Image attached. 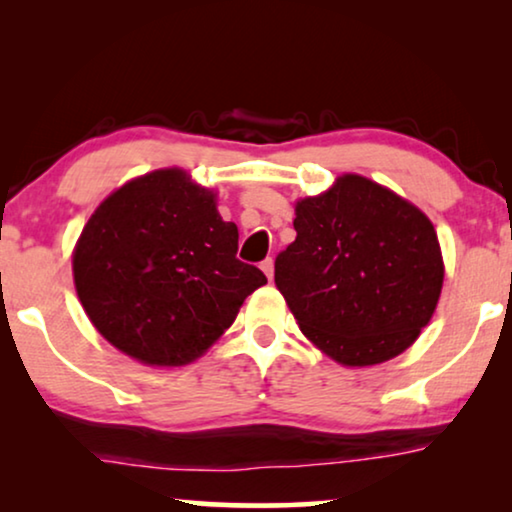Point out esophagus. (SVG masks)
<instances>
[{
  "mask_svg": "<svg viewBox=\"0 0 512 512\" xmlns=\"http://www.w3.org/2000/svg\"><path fill=\"white\" fill-rule=\"evenodd\" d=\"M261 270L265 272V277L272 282V277H275V261H272V258H265V261L261 263Z\"/></svg>",
  "mask_w": 512,
  "mask_h": 512,
  "instance_id": "1",
  "label": "esophagus"
}]
</instances>
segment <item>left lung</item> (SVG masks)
<instances>
[{
	"label": "left lung",
	"instance_id": "left-lung-1",
	"mask_svg": "<svg viewBox=\"0 0 512 512\" xmlns=\"http://www.w3.org/2000/svg\"><path fill=\"white\" fill-rule=\"evenodd\" d=\"M293 228L275 284L307 340L361 368L419 338L445 277L429 216L375 181L342 174L326 193L296 202Z\"/></svg>",
	"mask_w": 512,
	"mask_h": 512
}]
</instances>
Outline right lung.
<instances>
[{
	"instance_id": "obj_1",
	"label": "right lung",
	"mask_w": 512,
	"mask_h": 512,
	"mask_svg": "<svg viewBox=\"0 0 512 512\" xmlns=\"http://www.w3.org/2000/svg\"><path fill=\"white\" fill-rule=\"evenodd\" d=\"M237 237L214 191L177 167L149 172L111 193L83 226L72 258L76 293L123 354L146 366H186L268 282L235 256Z\"/></svg>"
}]
</instances>
